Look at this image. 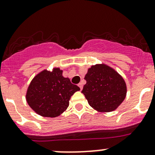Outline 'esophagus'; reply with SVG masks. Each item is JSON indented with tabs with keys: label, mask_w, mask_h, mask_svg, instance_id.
<instances>
[{
	"label": "esophagus",
	"mask_w": 155,
	"mask_h": 155,
	"mask_svg": "<svg viewBox=\"0 0 155 155\" xmlns=\"http://www.w3.org/2000/svg\"><path fill=\"white\" fill-rule=\"evenodd\" d=\"M79 85V87H80V89H81V90H82V87H83V84H82V82H80V83H79V85Z\"/></svg>",
	"instance_id": "obj_1"
}]
</instances>
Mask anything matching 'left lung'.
Instances as JSON below:
<instances>
[{
    "label": "left lung",
    "mask_w": 155,
    "mask_h": 155,
    "mask_svg": "<svg viewBox=\"0 0 155 155\" xmlns=\"http://www.w3.org/2000/svg\"><path fill=\"white\" fill-rule=\"evenodd\" d=\"M82 93L98 112L114 111L124 101L127 86L122 76L107 65L96 64L87 70Z\"/></svg>",
    "instance_id": "left-lung-1"
}]
</instances>
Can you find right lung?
<instances>
[{
  "label": "right lung",
  "mask_w": 155,
  "mask_h": 155,
  "mask_svg": "<svg viewBox=\"0 0 155 155\" xmlns=\"http://www.w3.org/2000/svg\"><path fill=\"white\" fill-rule=\"evenodd\" d=\"M62 73L59 68H54L52 71L44 70L30 83L26 100L38 115L49 118L58 116L68 107L72 95L80 90L70 79L64 77Z\"/></svg>",
  "instance_id": "1"
}]
</instances>
